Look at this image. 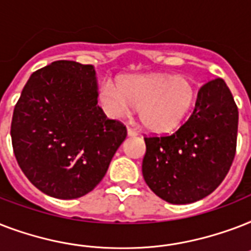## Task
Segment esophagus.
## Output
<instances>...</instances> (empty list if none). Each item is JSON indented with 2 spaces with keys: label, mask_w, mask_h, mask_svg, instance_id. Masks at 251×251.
<instances>
[{
  "label": "esophagus",
  "mask_w": 251,
  "mask_h": 251,
  "mask_svg": "<svg viewBox=\"0 0 251 251\" xmlns=\"http://www.w3.org/2000/svg\"><path fill=\"white\" fill-rule=\"evenodd\" d=\"M127 135L129 137H137L138 133L134 129H131V127H127Z\"/></svg>",
  "instance_id": "34e87169"
}]
</instances>
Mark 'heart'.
<instances>
[{"mask_svg": "<svg viewBox=\"0 0 251 251\" xmlns=\"http://www.w3.org/2000/svg\"><path fill=\"white\" fill-rule=\"evenodd\" d=\"M99 99L112 117H124L137 106L145 127L153 133H167L175 130L189 114L197 99V88L185 75H129L121 83L102 80Z\"/></svg>", "mask_w": 251, "mask_h": 251, "instance_id": "obj_1", "label": "heart"}]
</instances>
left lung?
Masks as SVG:
<instances>
[{"mask_svg":"<svg viewBox=\"0 0 251 251\" xmlns=\"http://www.w3.org/2000/svg\"><path fill=\"white\" fill-rule=\"evenodd\" d=\"M237 129L238 109L226 82H207L193 114L177 131L145 138L146 183L172 204L201 201L226 178L236 153Z\"/></svg>","mask_w":251,"mask_h":251,"instance_id":"obj_1","label":"left lung"}]
</instances>
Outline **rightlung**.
<instances>
[{"mask_svg":"<svg viewBox=\"0 0 251 251\" xmlns=\"http://www.w3.org/2000/svg\"><path fill=\"white\" fill-rule=\"evenodd\" d=\"M92 65L54 61L29 76L14 108L11 142L25 177L44 194L75 199L94 190L126 138L98 105Z\"/></svg>","mask_w":251,"mask_h":251,"instance_id":"obj_1","label":"right lung"}]
</instances>
